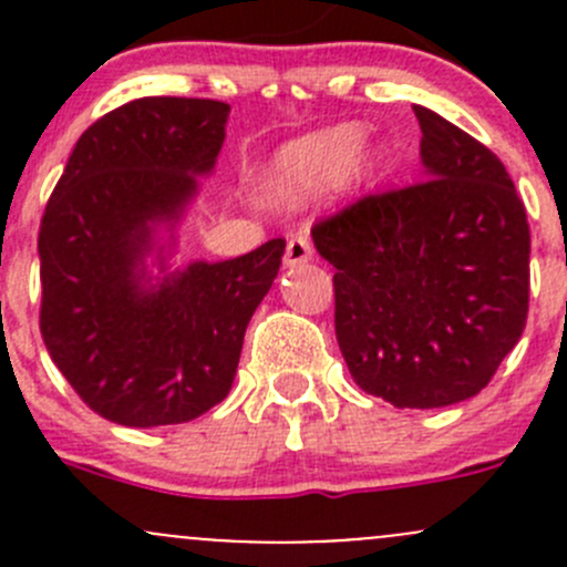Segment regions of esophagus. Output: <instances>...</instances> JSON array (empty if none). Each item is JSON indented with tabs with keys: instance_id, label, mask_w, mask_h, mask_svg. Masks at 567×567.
Listing matches in <instances>:
<instances>
[{
	"instance_id": "34e87169",
	"label": "esophagus",
	"mask_w": 567,
	"mask_h": 567,
	"mask_svg": "<svg viewBox=\"0 0 567 567\" xmlns=\"http://www.w3.org/2000/svg\"><path fill=\"white\" fill-rule=\"evenodd\" d=\"M307 260H312V241L305 233H296L288 241V249H285V266H305Z\"/></svg>"
}]
</instances>
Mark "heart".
<instances>
[{
    "label": "heart",
    "instance_id": "obj_1",
    "mask_svg": "<svg viewBox=\"0 0 567 567\" xmlns=\"http://www.w3.org/2000/svg\"><path fill=\"white\" fill-rule=\"evenodd\" d=\"M359 145H362L359 125H334L290 142L271 162L274 194L285 203H299L334 186L342 175L353 177L357 183L373 181L384 167V153H359Z\"/></svg>",
    "mask_w": 567,
    "mask_h": 567
}]
</instances>
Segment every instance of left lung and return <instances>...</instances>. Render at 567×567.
Masks as SVG:
<instances>
[{"label": "left lung", "instance_id": "left-lung-1", "mask_svg": "<svg viewBox=\"0 0 567 567\" xmlns=\"http://www.w3.org/2000/svg\"><path fill=\"white\" fill-rule=\"evenodd\" d=\"M422 181L364 194L312 227L334 271V331L353 381L398 409L474 398L529 310V225L505 164L414 106Z\"/></svg>", "mask_w": 567, "mask_h": 567}]
</instances>
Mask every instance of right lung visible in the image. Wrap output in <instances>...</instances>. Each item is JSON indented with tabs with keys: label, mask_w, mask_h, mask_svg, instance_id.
<instances>
[{
	"label": "right lung",
	"mask_w": 567,
	"mask_h": 567,
	"mask_svg": "<svg viewBox=\"0 0 567 567\" xmlns=\"http://www.w3.org/2000/svg\"><path fill=\"white\" fill-rule=\"evenodd\" d=\"M230 106L136 99L73 147L38 233L40 334L79 398L125 427L181 425L227 398L244 331L282 266L285 238L153 280L144 257L210 175ZM175 238V236H169Z\"/></svg>",
	"instance_id": "add662e5"
}]
</instances>
